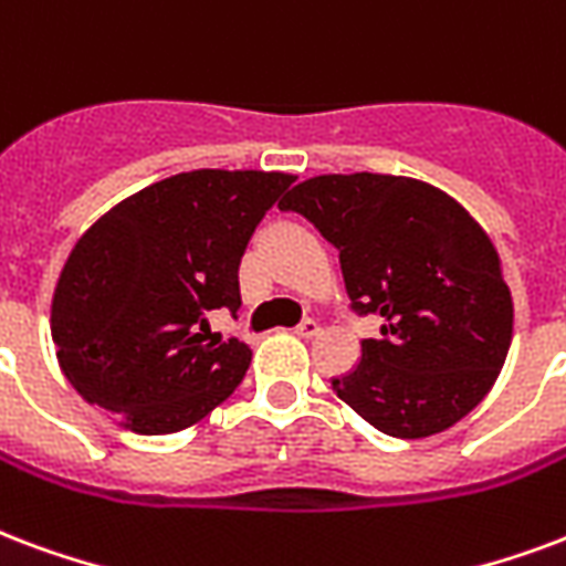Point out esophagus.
<instances>
[{"mask_svg": "<svg viewBox=\"0 0 566 566\" xmlns=\"http://www.w3.org/2000/svg\"><path fill=\"white\" fill-rule=\"evenodd\" d=\"M317 333H321V324H317L315 317H305V321H300V326H296V336L303 338H315Z\"/></svg>", "mask_w": 566, "mask_h": 566, "instance_id": "esophagus-1", "label": "esophagus"}]
</instances>
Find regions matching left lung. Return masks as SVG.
Here are the masks:
<instances>
[{"label": "left lung", "instance_id": "1", "mask_svg": "<svg viewBox=\"0 0 566 566\" xmlns=\"http://www.w3.org/2000/svg\"><path fill=\"white\" fill-rule=\"evenodd\" d=\"M333 242L357 315H380L345 405L392 438H429L485 399L513 342V296L495 245L441 188L389 174L312 177L279 203Z\"/></svg>", "mask_w": 566, "mask_h": 566}]
</instances>
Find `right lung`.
Segmentation results:
<instances>
[{
    "instance_id": "add662e5",
    "label": "right lung",
    "mask_w": 566,
    "mask_h": 566,
    "mask_svg": "<svg viewBox=\"0 0 566 566\" xmlns=\"http://www.w3.org/2000/svg\"><path fill=\"white\" fill-rule=\"evenodd\" d=\"M291 174L188 170L104 212L62 266L56 357L83 399L140 434L203 420L240 387L251 350L209 329L240 308V261Z\"/></svg>"
}]
</instances>
